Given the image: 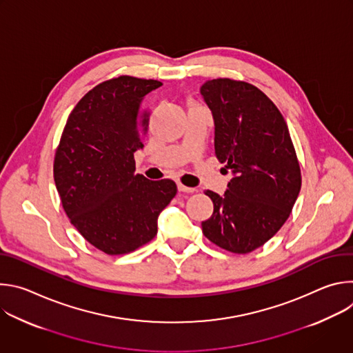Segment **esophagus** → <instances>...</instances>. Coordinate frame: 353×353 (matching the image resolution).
I'll return each instance as SVG.
<instances>
[{
  "instance_id": "1",
  "label": "esophagus",
  "mask_w": 353,
  "mask_h": 353,
  "mask_svg": "<svg viewBox=\"0 0 353 353\" xmlns=\"http://www.w3.org/2000/svg\"><path fill=\"white\" fill-rule=\"evenodd\" d=\"M177 188H179V191L180 192H194L195 191V188H190V187H185V185H183V184H177Z\"/></svg>"
}]
</instances>
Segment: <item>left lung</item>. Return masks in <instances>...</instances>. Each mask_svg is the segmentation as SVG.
I'll use <instances>...</instances> for the list:
<instances>
[{"instance_id":"obj_1","label":"left lung","mask_w":353,"mask_h":353,"mask_svg":"<svg viewBox=\"0 0 353 353\" xmlns=\"http://www.w3.org/2000/svg\"><path fill=\"white\" fill-rule=\"evenodd\" d=\"M201 94L215 124V155L230 170L223 195L207 190L214 214L201 223L214 244L236 254L268 241L286 222L301 176L286 121L254 85L207 81Z\"/></svg>"}]
</instances>
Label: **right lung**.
Instances as JSON below:
<instances>
[{"instance_id":"right-lung-1","label":"right lung","mask_w":353,"mask_h":353,"mask_svg":"<svg viewBox=\"0 0 353 353\" xmlns=\"http://www.w3.org/2000/svg\"><path fill=\"white\" fill-rule=\"evenodd\" d=\"M155 79L119 77L89 90L71 112L54 158V181L77 230L110 256L127 254L158 233L159 214L177 192L172 180L135 174L134 152L146 94Z\"/></svg>"}]
</instances>
